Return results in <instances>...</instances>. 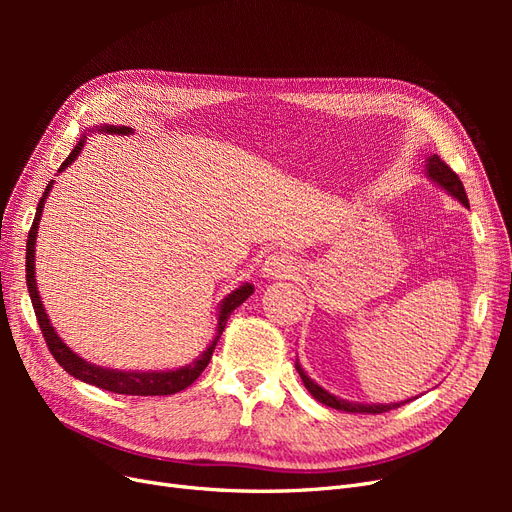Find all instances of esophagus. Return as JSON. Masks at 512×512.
<instances>
[{"instance_id":"obj_1","label":"esophagus","mask_w":512,"mask_h":512,"mask_svg":"<svg viewBox=\"0 0 512 512\" xmlns=\"http://www.w3.org/2000/svg\"><path fill=\"white\" fill-rule=\"evenodd\" d=\"M294 269H297V262H294L292 256L286 252H273L262 262L260 273L267 280H280V277H288Z\"/></svg>"}]
</instances>
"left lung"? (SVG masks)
Instances as JSON below:
<instances>
[{"label": "left lung", "instance_id": "8db88e82", "mask_svg": "<svg viewBox=\"0 0 512 512\" xmlns=\"http://www.w3.org/2000/svg\"><path fill=\"white\" fill-rule=\"evenodd\" d=\"M425 177H427L429 181L436 183L438 188H442L446 194H451L453 198H457L463 207H470L466 190H463V183L459 181V177L453 173V170L444 164V160H440L438 153H433V156L425 158ZM294 367H297L299 376H301V380H303V384H305V389H307L309 393H312V395L320 401V404L329 406V408H335V410L354 412V414H359V412H363V414H365V412H367V414H380V412L395 410V408H399V406H404L406 401H410V399H406V401H399V404H363V401H348V399H344V397H337V395L329 393L327 389H322V386H320L318 382H314L312 378H309V376L305 374V369L301 367L299 359H297V365H294Z\"/></svg>", "mask_w": 512, "mask_h": 512}]
</instances>
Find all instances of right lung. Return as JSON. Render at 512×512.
<instances>
[{"label":"right lung","instance_id":"right-lung-1","mask_svg":"<svg viewBox=\"0 0 512 512\" xmlns=\"http://www.w3.org/2000/svg\"><path fill=\"white\" fill-rule=\"evenodd\" d=\"M119 134V136H130L134 130L130 126H111V123H100V126L94 128H87V132L81 134L79 143L70 151V156L66 158V162L59 166V173H64V170L81 156V151L85 147V138L89 134ZM53 179L46 185V190L40 198L38 209H36V218L32 224V230H29V237H27V250H25V277H27V290H29V297H32V305H34V312L38 318V324L42 329V335L46 339V346H49L51 354L55 356V361L64 367L70 376H74L76 380L87 382L91 386H98V389L104 391H111V393H119V395H175L183 389H188V386L203 374L205 367L211 361V354L218 346V339L222 335V331L226 329V320L230 318V314L235 312V309L247 299L252 297L254 286L250 282L241 284L239 288L232 290L230 294L220 301V309H218V327H215V337L211 339V344L203 350V354L196 356V359L190 365H183L177 369H162V371H126V369H111V367H102V365H94L85 361L83 356L76 354L64 339H61L55 331V327L49 320V314H46V309L42 305L40 299V292H38V284H36V237H38V228H40V218H42V209L46 198H49L51 190H53Z\"/></svg>","mask_w":512,"mask_h":512}]
</instances>
